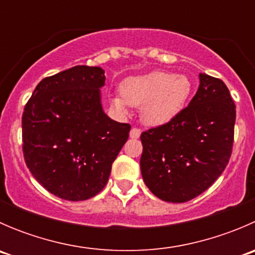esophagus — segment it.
Listing matches in <instances>:
<instances>
[{"label": "esophagus", "instance_id": "34e87169", "mask_svg": "<svg viewBox=\"0 0 255 255\" xmlns=\"http://www.w3.org/2000/svg\"><path fill=\"white\" fill-rule=\"evenodd\" d=\"M129 137L132 138V139H137V138H139L140 137V129H139V128L133 127L132 129H130V132H129Z\"/></svg>", "mask_w": 255, "mask_h": 255}]
</instances>
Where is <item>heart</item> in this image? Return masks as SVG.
<instances>
[{"instance_id":"b5f03b06","label":"heart","mask_w":255,"mask_h":255,"mask_svg":"<svg viewBox=\"0 0 255 255\" xmlns=\"http://www.w3.org/2000/svg\"><path fill=\"white\" fill-rule=\"evenodd\" d=\"M192 84L186 75L170 71H151L132 76L121 85V96H113L112 106L121 113L127 105L142 107V120L146 125L163 126L173 121L186 106Z\"/></svg>"}]
</instances>
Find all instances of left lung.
Listing matches in <instances>:
<instances>
[{
  "label": "left lung",
  "instance_id": "1",
  "mask_svg": "<svg viewBox=\"0 0 255 255\" xmlns=\"http://www.w3.org/2000/svg\"><path fill=\"white\" fill-rule=\"evenodd\" d=\"M199 78V90L186 109L140 135L143 180L166 202H186L206 191L232 154L236 106L230 90L207 74Z\"/></svg>",
  "mask_w": 255,
  "mask_h": 255
}]
</instances>
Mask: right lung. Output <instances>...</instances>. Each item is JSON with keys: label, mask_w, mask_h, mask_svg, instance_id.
<instances>
[{"label": "right lung", "mask_w": 255, "mask_h": 255, "mask_svg": "<svg viewBox=\"0 0 255 255\" xmlns=\"http://www.w3.org/2000/svg\"><path fill=\"white\" fill-rule=\"evenodd\" d=\"M104 69L78 65L43 79L22 117L23 155L44 189L68 201L96 196L130 126L104 112Z\"/></svg>", "instance_id": "obj_1"}]
</instances>
